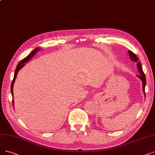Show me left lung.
Instances as JSON below:
<instances>
[{"label": "left lung", "instance_id": "1", "mask_svg": "<svg viewBox=\"0 0 155 155\" xmlns=\"http://www.w3.org/2000/svg\"><path fill=\"white\" fill-rule=\"evenodd\" d=\"M129 56L131 60H132L133 61H135L137 63V68L139 70V71L140 73V75H137L139 78H140V80H142L143 82V92L144 95H146V93H145V86H146V76H145V74L143 72V68H142V66H141L140 63L138 61V58L137 57V56L134 54L133 52H132L131 51H129Z\"/></svg>", "mask_w": 155, "mask_h": 155}]
</instances>
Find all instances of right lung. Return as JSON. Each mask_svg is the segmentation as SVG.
<instances>
[{"instance_id":"1","label":"right lung","mask_w":155,"mask_h":155,"mask_svg":"<svg viewBox=\"0 0 155 155\" xmlns=\"http://www.w3.org/2000/svg\"><path fill=\"white\" fill-rule=\"evenodd\" d=\"M39 50H40L39 48H36L35 49L33 50L31 53L29 54H28L27 56H26V58H25L24 59H23L22 60H21V61H20L19 63H18V64L17 65V67H16V68L15 71L14 78H13V80H12V83H11V94H12V97H13V92H12V91H13V85H14V83H15V79H16V76H17V74H18V71H19L20 69H21V68H22V67H23V66H25V64H24V63H26V62H28V61H29V60H30L31 58H33V56L35 54L36 52H37ZM12 105H14V100H13V99H12Z\"/></svg>"}]
</instances>
